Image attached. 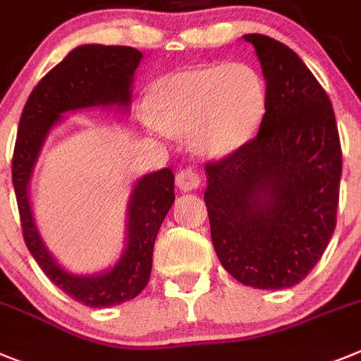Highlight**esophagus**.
<instances>
[{
  "instance_id": "obj_1",
  "label": "esophagus",
  "mask_w": 361,
  "mask_h": 361,
  "mask_svg": "<svg viewBox=\"0 0 361 361\" xmlns=\"http://www.w3.org/2000/svg\"><path fill=\"white\" fill-rule=\"evenodd\" d=\"M175 183H177L178 190H183V192H192V190L199 188V184H201V175L190 168L180 169L177 173V178H175Z\"/></svg>"
}]
</instances>
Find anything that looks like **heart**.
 Segmentation results:
<instances>
[{
    "label": "heart",
    "mask_w": 361,
    "mask_h": 361,
    "mask_svg": "<svg viewBox=\"0 0 361 361\" xmlns=\"http://www.w3.org/2000/svg\"><path fill=\"white\" fill-rule=\"evenodd\" d=\"M269 107L263 76L248 63H199L151 84L147 128L168 137L190 133L204 157L232 155L252 142Z\"/></svg>",
    "instance_id": "obj_1"
}]
</instances>
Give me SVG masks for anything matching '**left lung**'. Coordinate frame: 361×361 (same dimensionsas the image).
<instances>
[{"instance_id":"8db88e82","label":"left lung","mask_w":361,"mask_h":361,"mask_svg":"<svg viewBox=\"0 0 361 361\" xmlns=\"http://www.w3.org/2000/svg\"><path fill=\"white\" fill-rule=\"evenodd\" d=\"M243 38L261 61L269 107L252 142L206 164L212 241L243 285L290 288L334 233L340 135L327 92L290 47L264 34Z\"/></svg>"}]
</instances>
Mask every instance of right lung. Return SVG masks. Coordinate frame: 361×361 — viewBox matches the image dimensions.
Listing matches in <instances>:
<instances>
[{
	"label": "right lung",
	"mask_w": 361,
	"mask_h": 361,
	"mask_svg": "<svg viewBox=\"0 0 361 361\" xmlns=\"http://www.w3.org/2000/svg\"><path fill=\"white\" fill-rule=\"evenodd\" d=\"M142 52L122 45H80L38 82L27 100L12 155V184L16 192L23 239L43 274L78 303L94 309L133 300L146 288L157 233L175 201L173 171L144 175L131 193L128 245L118 263L97 276H75L56 263L43 245L29 202V183L49 131L63 113L97 106L128 107L135 69Z\"/></svg>",
	"instance_id": "1"
}]
</instances>
